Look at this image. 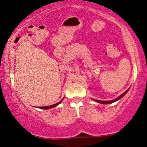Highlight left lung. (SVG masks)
<instances>
[{
	"label": "left lung",
	"instance_id": "1",
	"mask_svg": "<svg viewBox=\"0 0 147 147\" xmlns=\"http://www.w3.org/2000/svg\"><path fill=\"white\" fill-rule=\"evenodd\" d=\"M128 90H129V89H128L127 90H126L125 92L123 93V94H122L121 95L119 96L118 98H117L116 99H115V100H111V101H101V100H95V99H93V100H95L96 102H98V103H100V104H106V105H107V104H111V103L115 102L117 101V100H119V99H121V98L122 97H123V96H124L125 95V94H126V93H127V92H128Z\"/></svg>",
	"mask_w": 147,
	"mask_h": 147
}]
</instances>
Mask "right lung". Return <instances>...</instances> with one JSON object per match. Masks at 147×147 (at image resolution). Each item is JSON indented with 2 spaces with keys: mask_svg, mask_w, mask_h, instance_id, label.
Returning a JSON list of instances; mask_svg holds the SVG:
<instances>
[{
  "mask_svg": "<svg viewBox=\"0 0 147 147\" xmlns=\"http://www.w3.org/2000/svg\"><path fill=\"white\" fill-rule=\"evenodd\" d=\"M63 99H64V98H63ZM63 99H62V100H61V101L59 102H57V103H56V104H55V105H53L49 106V107H38V108H39V109H45V110H47V109H51V108H53V107H56V106L58 105L59 104H60L61 102H62V100H63Z\"/></svg>",
  "mask_w": 147,
  "mask_h": 147,
  "instance_id": "1",
  "label": "right lung"
}]
</instances>
